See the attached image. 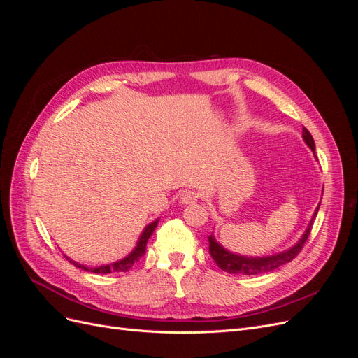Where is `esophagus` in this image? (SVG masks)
<instances>
[{"label": "esophagus", "mask_w": 358, "mask_h": 358, "mask_svg": "<svg viewBox=\"0 0 358 358\" xmlns=\"http://www.w3.org/2000/svg\"><path fill=\"white\" fill-rule=\"evenodd\" d=\"M182 203L183 204H192V203H196L197 200H199V192H196V191H192V189H188V191H185L182 194Z\"/></svg>", "instance_id": "esophagus-1"}]
</instances>
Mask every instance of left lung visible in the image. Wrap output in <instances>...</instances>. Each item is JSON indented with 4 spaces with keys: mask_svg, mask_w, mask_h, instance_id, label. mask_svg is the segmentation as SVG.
Here are the masks:
<instances>
[{
    "mask_svg": "<svg viewBox=\"0 0 358 358\" xmlns=\"http://www.w3.org/2000/svg\"><path fill=\"white\" fill-rule=\"evenodd\" d=\"M303 138H305V142L308 143V146L315 152V143H313V138L310 136V133L308 129L303 127ZM318 212V208L315 210V215H313V218L308 227V230L303 234V237L300 239V242L292 246L291 249L285 252H280L272 257H258V258H251V257H242V255H236L227 251L224 249L218 242L215 241V237L210 234L208 239H209V252L213 258V262L218 264V267L227 273H231V275H262V273H267V272H272V270L284 266L287 263H289L291 259H294L300 251L305 246L308 237L310 234L312 230V225H313V220H315Z\"/></svg>",
    "mask_w": 358,
    "mask_h": 358,
    "instance_id": "8db88e82",
    "label": "left lung"
}]
</instances>
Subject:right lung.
<instances>
[{"instance_id": "right-lung-1", "label": "right lung", "mask_w": 358, "mask_h": 358, "mask_svg": "<svg viewBox=\"0 0 358 358\" xmlns=\"http://www.w3.org/2000/svg\"><path fill=\"white\" fill-rule=\"evenodd\" d=\"M157 224H158V220L154 221V222H150L149 225H146V229L143 230L142 236H140V239H138V242H137V246L134 248V251H133L131 254H129L128 257L122 258L121 262H116V263H113V264L100 266V267H86V266L78 264L76 262H71V259H70V263H73L76 267H79V268H82V270H86V272H92V273L107 275V273L128 272V270L133 267V264H134L136 262H138V259L145 255V252H146V243H148V241H149V237L152 236Z\"/></svg>"}]
</instances>
